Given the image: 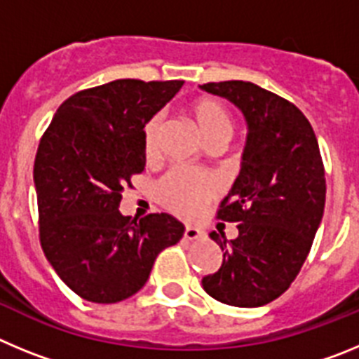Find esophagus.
<instances>
[{
  "mask_svg": "<svg viewBox=\"0 0 359 359\" xmlns=\"http://www.w3.org/2000/svg\"><path fill=\"white\" fill-rule=\"evenodd\" d=\"M203 236V231L199 228H192V226H187L185 231H183V237L187 241H196Z\"/></svg>",
  "mask_w": 359,
  "mask_h": 359,
  "instance_id": "esophagus-1",
  "label": "esophagus"
}]
</instances>
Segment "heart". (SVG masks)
<instances>
[{"label": "heart", "instance_id": "heart-1", "mask_svg": "<svg viewBox=\"0 0 359 359\" xmlns=\"http://www.w3.org/2000/svg\"><path fill=\"white\" fill-rule=\"evenodd\" d=\"M190 115L207 144H224L233 131V116L221 100L198 98L190 106ZM161 118L152 116L144 126V154L147 160L158 154ZM221 192L219 180L205 170L172 169L156 185V199L165 210L185 219L201 215L208 203Z\"/></svg>", "mask_w": 359, "mask_h": 359}]
</instances>
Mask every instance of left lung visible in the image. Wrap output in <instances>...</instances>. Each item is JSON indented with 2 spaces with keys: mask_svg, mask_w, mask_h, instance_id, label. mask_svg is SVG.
I'll return each instance as SVG.
<instances>
[{
  "mask_svg": "<svg viewBox=\"0 0 359 359\" xmlns=\"http://www.w3.org/2000/svg\"><path fill=\"white\" fill-rule=\"evenodd\" d=\"M228 98L248 122L243 167L217 219L239 223L226 243L223 264L201 280L203 290L226 306L259 307L280 297L306 261L325 207V169L316 135L302 111L253 82L201 86Z\"/></svg>",
  "mask_w": 359,
  "mask_h": 359,
  "instance_id": "1",
  "label": "left lung"
}]
</instances>
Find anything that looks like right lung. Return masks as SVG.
I'll return each instance as SVG.
<instances>
[{
    "label": "right lung",
    "instance_id": "right-lung-1",
    "mask_svg": "<svg viewBox=\"0 0 359 359\" xmlns=\"http://www.w3.org/2000/svg\"><path fill=\"white\" fill-rule=\"evenodd\" d=\"M183 81L118 79L77 91L41 136L34 163L44 255L84 300L115 304L147 282L158 253L183 237L169 214L140 221L118 212L145 167L144 126Z\"/></svg>",
    "mask_w": 359,
    "mask_h": 359
}]
</instances>
